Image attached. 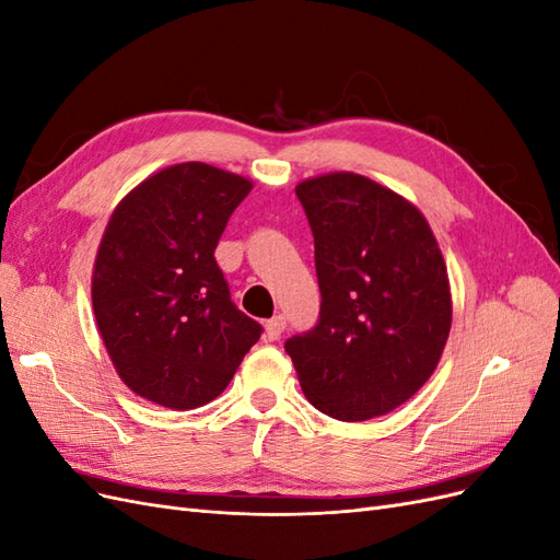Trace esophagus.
Returning <instances> with one entry per match:
<instances>
[{
  "instance_id": "esophagus-1",
  "label": "esophagus",
  "mask_w": 560,
  "mask_h": 560,
  "mask_svg": "<svg viewBox=\"0 0 560 560\" xmlns=\"http://www.w3.org/2000/svg\"><path fill=\"white\" fill-rule=\"evenodd\" d=\"M284 327H287V317L284 315H276V317L266 319V338H268V341H276V338H280Z\"/></svg>"
}]
</instances>
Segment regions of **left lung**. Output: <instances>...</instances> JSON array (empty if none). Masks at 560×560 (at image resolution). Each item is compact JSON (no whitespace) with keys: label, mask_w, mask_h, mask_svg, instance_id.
Here are the masks:
<instances>
[{"label":"left lung","mask_w":560,"mask_h":560,"mask_svg":"<svg viewBox=\"0 0 560 560\" xmlns=\"http://www.w3.org/2000/svg\"><path fill=\"white\" fill-rule=\"evenodd\" d=\"M315 238L319 319L284 341L317 411L360 422L428 383L451 331L442 249L420 210L354 173L301 182Z\"/></svg>","instance_id":"8db88e82"}]
</instances>
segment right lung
<instances>
[{"label": "right lung", "instance_id": "1", "mask_svg": "<svg viewBox=\"0 0 560 560\" xmlns=\"http://www.w3.org/2000/svg\"><path fill=\"white\" fill-rule=\"evenodd\" d=\"M252 182L177 163L118 202L93 268V311L116 374L149 401L196 409L224 393L261 325L235 308L214 249Z\"/></svg>", "mask_w": 560, "mask_h": 560}]
</instances>
